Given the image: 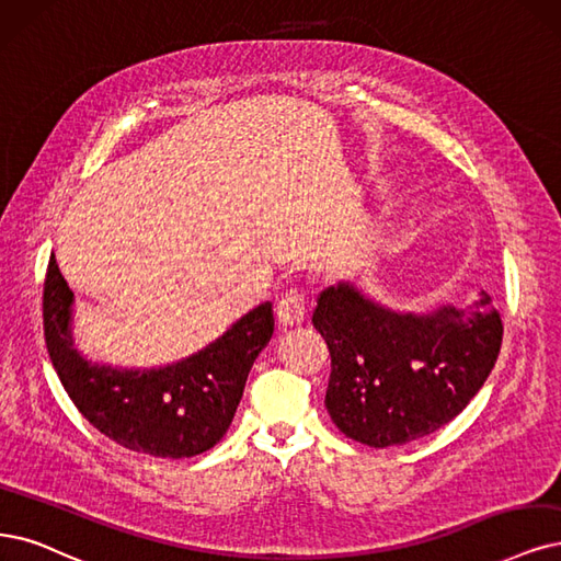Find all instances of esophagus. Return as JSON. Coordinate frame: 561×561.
Instances as JSON below:
<instances>
[{
  "label": "esophagus",
  "mask_w": 561,
  "mask_h": 561,
  "mask_svg": "<svg viewBox=\"0 0 561 561\" xmlns=\"http://www.w3.org/2000/svg\"><path fill=\"white\" fill-rule=\"evenodd\" d=\"M275 314H277V323L282 328H294V325H300L307 317V302H305V296L298 294V291H291L286 294L277 307H275Z\"/></svg>",
  "instance_id": "esophagus-1"
}]
</instances>
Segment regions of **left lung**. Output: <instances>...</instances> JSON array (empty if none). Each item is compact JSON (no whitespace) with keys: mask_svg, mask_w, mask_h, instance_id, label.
<instances>
[{"mask_svg":"<svg viewBox=\"0 0 561 561\" xmlns=\"http://www.w3.org/2000/svg\"><path fill=\"white\" fill-rule=\"evenodd\" d=\"M330 351L325 409L371 448L416 442L450 423L481 390L502 348L492 298L396 312L356 284L328 286L312 317Z\"/></svg>","mask_w":561,"mask_h":561,"instance_id":"8db88e82","label":"left lung"}]
</instances>
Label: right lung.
Segmentation results:
<instances>
[{
  "mask_svg": "<svg viewBox=\"0 0 561 561\" xmlns=\"http://www.w3.org/2000/svg\"><path fill=\"white\" fill-rule=\"evenodd\" d=\"M73 291L55 256L44 284L48 356L76 409L115 444L154 458H194L231 425L256 356L273 337V305L263 302L221 337L163 367H113L80 354L71 333Z\"/></svg>",
  "mask_w": 561,
  "mask_h": 561,
  "instance_id": "right-lung-1",
  "label": "right lung"
}]
</instances>
